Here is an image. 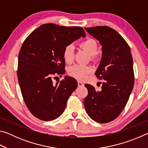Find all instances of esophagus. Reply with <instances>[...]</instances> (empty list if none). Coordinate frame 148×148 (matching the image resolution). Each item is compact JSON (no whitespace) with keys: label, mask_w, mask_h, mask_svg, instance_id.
Segmentation results:
<instances>
[{"label":"esophagus","mask_w":148,"mask_h":148,"mask_svg":"<svg viewBox=\"0 0 148 148\" xmlns=\"http://www.w3.org/2000/svg\"><path fill=\"white\" fill-rule=\"evenodd\" d=\"M77 84H78V86L79 87H83V86H84V84L83 83V82H80V81L77 82Z\"/></svg>","instance_id":"obj_1"}]
</instances>
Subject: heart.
<instances>
[{
    "mask_svg": "<svg viewBox=\"0 0 148 148\" xmlns=\"http://www.w3.org/2000/svg\"><path fill=\"white\" fill-rule=\"evenodd\" d=\"M79 46L88 53L90 56H93L98 50V44L94 39L87 38L80 43ZM62 57L66 63H71L74 59V47L70 44L64 47L62 52ZM92 72L91 66L83 64H76L69 70V74L71 76L78 80L86 79L88 75Z\"/></svg>",
    "mask_w": 148,
    "mask_h": 148,
    "instance_id": "1",
    "label": "heart"
}]
</instances>
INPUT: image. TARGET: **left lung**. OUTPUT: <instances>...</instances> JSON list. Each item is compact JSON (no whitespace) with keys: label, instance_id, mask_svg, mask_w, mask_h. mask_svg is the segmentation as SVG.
I'll return each mask as SVG.
<instances>
[{"label":"left lung","instance_id":"1","mask_svg":"<svg viewBox=\"0 0 148 148\" xmlns=\"http://www.w3.org/2000/svg\"><path fill=\"white\" fill-rule=\"evenodd\" d=\"M99 41L102 59L95 76L103 79L101 91L90 84L84 106L88 116L100 123L113 121L126 106L133 89L134 75L130 47L118 32L107 26L85 28Z\"/></svg>","mask_w":148,"mask_h":148}]
</instances>
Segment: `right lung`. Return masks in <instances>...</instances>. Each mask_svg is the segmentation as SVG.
I'll list each match as a JSON object with an SVG mask.
<instances>
[{"mask_svg": "<svg viewBox=\"0 0 148 148\" xmlns=\"http://www.w3.org/2000/svg\"><path fill=\"white\" fill-rule=\"evenodd\" d=\"M81 36H86V33L80 27L47 23L32 32L22 44L17 78L25 103L39 119L51 121L59 117L77 88L74 77L66 76L56 84L53 78L65 72L64 47Z\"/></svg>", "mask_w": 148, "mask_h": 148, "instance_id": "1", "label": "right lung"}]
</instances>
